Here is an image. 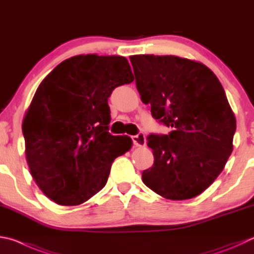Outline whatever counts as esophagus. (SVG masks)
<instances>
[{"label":"esophagus","mask_w":254,"mask_h":254,"mask_svg":"<svg viewBox=\"0 0 254 254\" xmlns=\"http://www.w3.org/2000/svg\"><path fill=\"white\" fill-rule=\"evenodd\" d=\"M133 140V144L135 146H145L146 145V137L144 135V133H139L137 135L132 136Z\"/></svg>","instance_id":"esophagus-1"}]
</instances>
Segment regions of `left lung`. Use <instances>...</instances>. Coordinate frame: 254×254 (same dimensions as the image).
<instances>
[{
  "label": "left lung",
  "mask_w": 254,
  "mask_h": 254,
  "mask_svg": "<svg viewBox=\"0 0 254 254\" xmlns=\"http://www.w3.org/2000/svg\"><path fill=\"white\" fill-rule=\"evenodd\" d=\"M130 61L142 102L172 128L147 136L154 163L143 171V183L165 199H192L214 182L233 150L236 117L223 87L192 60L142 54Z\"/></svg>",
  "instance_id": "1"
}]
</instances>
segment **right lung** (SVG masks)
I'll return each instance as SVG.
<instances>
[{"mask_svg":"<svg viewBox=\"0 0 254 254\" xmlns=\"http://www.w3.org/2000/svg\"><path fill=\"white\" fill-rule=\"evenodd\" d=\"M133 81L126 58L86 54L60 63L41 82L22 130L32 177L55 203L91 199L107 184L115 158L131 149V137L109 133L108 99Z\"/></svg>","mask_w":254,"mask_h":254,"instance_id":"obj_1","label":"right lung"}]
</instances>
